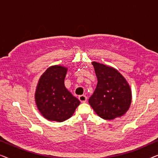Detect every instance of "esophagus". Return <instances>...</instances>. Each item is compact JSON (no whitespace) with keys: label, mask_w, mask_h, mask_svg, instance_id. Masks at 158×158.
Returning <instances> with one entry per match:
<instances>
[{"label":"esophagus","mask_w":158,"mask_h":158,"mask_svg":"<svg viewBox=\"0 0 158 158\" xmlns=\"http://www.w3.org/2000/svg\"><path fill=\"white\" fill-rule=\"evenodd\" d=\"M78 98L81 103H85L86 102V101H87V97H86L85 95H81V96H80L78 97Z\"/></svg>","instance_id":"34e87169"}]
</instances>
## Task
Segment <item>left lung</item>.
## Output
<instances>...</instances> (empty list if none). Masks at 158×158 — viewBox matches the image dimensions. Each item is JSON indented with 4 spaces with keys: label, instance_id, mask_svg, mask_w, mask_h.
Instances as JSON below:
<instances>
[{
    "label": "left lung",
    "instance_id": "8db88e82",
    "mask_svg": "<svg viewBox=\"0 0 158 158\" xmlns=\"http://www.w3.org/2000/svg\"><path fill=\"white\" fill-rule=\"evenodd\" d=\"M98 83L88 102L97 115L113 120L126 114L131 103V90L124 77L112 67L92 62Z\"/></svg>",
    "mask_w": 158,
    "mask_h": 158
}]
</instances>
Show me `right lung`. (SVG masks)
Here are the masks:
<instances>
[{
    "instance_id": "right-lung-1",
    "label": "right lung",
    "mask_w": 158,
    "mask_h": 158,
    "mask_svg": "<svg viewBox=\"0 0 158 158\" xmlns=\"http://www.w3.org/2000/svg\"><path fill=\"white\" fill-rule=\"evenodd\" d=\"M68 68L52 65L41 75L35 91V102L41 114L49 121L62 122L73 115L80 101L64 86Z\"/></svg>"
}]
</instances>
